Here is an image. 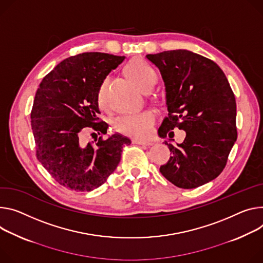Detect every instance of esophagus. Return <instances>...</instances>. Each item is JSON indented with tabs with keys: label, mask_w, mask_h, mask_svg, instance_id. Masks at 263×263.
<instances>
[{
	"label": "esophagus",
	"mask_w": 263,
	"mask_h": 263,
	"mask_svg": "<svg viewBox=\"0 0 263 263\" xmlns=\"http://www.w3.org/2000/svg\"><path fill=\"white\" fill-rule=\"evenodd\" d=\"M132 144L136 145H141V146H150L152 145V142L149 140H144V139H132Z\"/></svg>",
	"instance_id": "1"
}]
</instances>
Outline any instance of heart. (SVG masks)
Returning <instances> with one entry per match:
<instances>
[{
	"label": "heart",
	"instance_id": "obj_1",
	"mask_svg": "<svg viewBox=\"0 0 263 263\" xmlns=\"http://www.w3.org/2000/svg\"><path fill=\"white\" fill-rule=\"evenodd\" d=\"M129 78L142 90L155 85L157 74L155 70L146 62L134 60L127 66ZM97 102L102 109L108 106V79H105L99 86L97 92ZM156 115L152 110L141 111L118 116L114 119L113 127L117 132L135 137H147L151 134Z\"/></svg>",
	"mask_w": 263,
	"mask_h": 263
}]
</instances>
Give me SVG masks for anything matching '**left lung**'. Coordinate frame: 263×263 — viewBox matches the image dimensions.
Masks as SVG:
<instances>
[{"label": "left lung", "instance_id": "left-lung-1", "mask_svg": "<svg viewBox=\"0 0 263 263\" xmlns=\"http://www.w3.org/2000/svg\"><path fill=\"white\" fill-rule=\"evenodd\" d=\"M165 86L166 115L161 137L185 131L181 144L168 145L172 156L160 173L181 189H194L216 178L224 169L237 139L236 101L220 67L189 50L147 54Z\"/></svg>", "mask_w": 263, "mask_h": 263}]
</instances>
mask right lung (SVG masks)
<instances>
[{"instance_id": "obj_1", "label": "right lung", "mask_w": 263, "mask_h": 263, "mask_svg": "<svg viewBox=\"0 0 263 263\" xmlns=\"http://www.w3.org/2000/svg\"><path fill=\"white\" fill-rule=\"evenodd\" d=\"M124 60L102 52L81 53L61 62L41 82L30 115L36 157L61 185L77 192L101 186L121 161L123 148L131 144L118 133L100 136L95 145L85 146L81 140L89 129L107 133L108 124L98 117L97 92Z\"/></svg>"}]
</instances>
